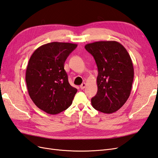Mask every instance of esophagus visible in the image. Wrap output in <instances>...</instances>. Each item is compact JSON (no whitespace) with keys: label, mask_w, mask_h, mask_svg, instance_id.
<instances>
[{"label":"esophagus","mask_w":158,"mask_h":158,"mask_svg":"<svg viewBox=\"0 0 158 158\" xmlns=\"http://www.w3.org/2000/svg\"><path fill=\"white\" fill-rule=\"evenodd\" d=\"M85 85H86V84H85V82H84V83H82V84L80 85V89H84L85 88Z\"/></svg>","instance_id":"1"}]
</instances>
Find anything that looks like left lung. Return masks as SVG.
Instances as JSON below:
<instances>
[{
  "instance_id": "1",
  "label": "left lung",
  "mask_w": 158,
  "mask_h": 158,
  "mask_svg": "<svg viewBox=\"0 0 158 158\" xmlns=\"http://www.w3.org/2000/svg\"><path fill=\"white\" fill-rule=\"evenodd\" d=\"M96 63L98 92L91 99L94 109L116 112L130 96L134 79L132 61L128 51L115 41H96L85 45Z\"/></svg>"
}]
</instances>
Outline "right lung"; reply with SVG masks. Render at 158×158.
<instances>
[{
  "label": "right lung",
  "instance_id": "right-lung-1",
  "mask_svg": "<svg viewBox=\"0 0 158 158\" xmlns=\"http://www.w3.org/2000/svg\"><path fill=\"white\" fill-rule=\"evenodd\" d=\"M76 47L70 43H49L38 47L28 62V94L35 106L47 113L58 114L73 103L77 89L69 84L64 65Z\"/></svg>",
  "mask_w": 158,
  "mask_h": 158
}]
</instances>
